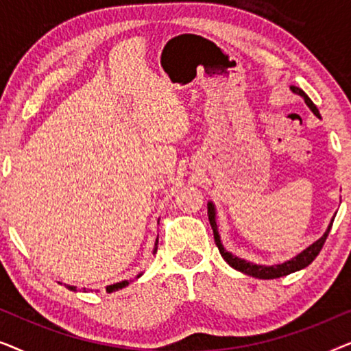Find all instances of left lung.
I'll return each mask as SVG.
<instances>
[{
	"label": "left lung",
	"mask_w": 351,
	"mask_h": 351,
	"mask_svg": "<svg viewBox=\"0 0 351 351\" xmlns=\"http://www.w3.org/2000/svg\"><path fill=\"white\" fill-rule=\"evenodd\" d=\"M291 89H292V93L299 94L300 97H304L305 104L308 105L311 112H313L316 117L319 118L318 108H316V105L311 102L308 95H306L300 88H295V86H291ZM208 217H209L210 227H213L214 241H215V244H217V247H219V251H220V256L223 257V261L227 262L230 267H233L234 270L241 271V273H244V275H249V276H254V278H261V280H275V278L286 276V275H289V273L299 271V270H302V268L308 267L310 263L315 261L316 256H318L321 249H323L326 239H328V234L330 232V227H332V222H334V219H332V222H330V225L328 227V230H326V233L323 234V237H321L318 241H315L313 244H311V246L306 247L304 252H300L297 257L291 258V261H287L285 263H281V265L262 267V265H254V263L243 261V258L234 257L230 252L225 251L223 246H222V243H220V237H219V232H217V223H215V209H214L213 203L208 204Z\"/></svg>",
	"instance_id": "1"
}]
</instances>
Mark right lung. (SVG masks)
<instances>
[{
	"label": "right lung",
	"instance_id": "right-lung-1",
	"mask_svg": "<svg viewBox=\"0 0 351 351\" xmlns=\"http://www.w3.org/2000/svg\"><path fill=\"white\" fill-rule=\"evenodd\" d=\"M156 249H158V239H156V243H155V251H153V254L156 252ZM128 285H129L128 280H124V281H121V282H117V285L108 286V287H107V292H114V291H118V289H123V287H126ZM70 289H75V287H70Z\"/></svg>",
	"mask_w": 351,
	"mask_h": 351
}]
</instances>
